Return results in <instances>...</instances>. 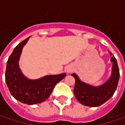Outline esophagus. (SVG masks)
Returning a JSON list of instances; mask_svg holds the SVG:
<instances>
[{
  "label": "esophagus",
  "instance_id": "obj_1",
  "mask_svg": "<svg viewBox=\"0 0 125 125\" xmlns=\"http://www.w3.org/2000/svg\"><path fill=\"white\" fill-rule=\"evenodd\" d=\"M66 72L68 73V74H70V73H72L73 71H74V67L72 66H71V65H69V66H67L66 67Z\"/></svg>",
  "mask_w": 125,
  "mask_h": 125
}]
</instances>
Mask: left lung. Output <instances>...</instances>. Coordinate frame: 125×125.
I'll use <instances>...</instances> for the list:
<instances>
[{
	"label": "left lung",
	"mask_w": 125,
	"mask_h": 125,
	"mask_svg": "<svg viewBox=\"0 0 125 125\" xmlns=\"http://www.w3.org/2000/svg\"><path fill=\"white\" fill-rule=\"evenodd\" d=\"M111 62H112V74L106 82L99 86H93L80 80L75 74L72 76L75 79L74 93L77 101L84 106L97 107L110 99L114 95L119 79V70L117 62L112 53Z\"/></svg>",
	"instance_id": "1"
}]
</instances>
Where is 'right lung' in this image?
<instances>
[{
    "label": "right lung",
    "mask_w": 125,
    "mask_h": 125,
    "mask_svg": "<svg viewBox=\"0 0 125 125\" xmlns=\"http://www.w3.org/2000/svg\"><path fill=\"white\" fill-rule=\"evenodd\" d=\"M30 38L20 42L9 56L6 64V83L15 99L25 104L33 105L45 101L55 85L66 77V74L45 75L36 80L26 77L19 68V62L22 49Z\"/></svg>",
    "instance_id": "obj_1"
}]
</instances>
